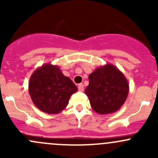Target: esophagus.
<instances>
[{"instance_id":"esophagus-1","label":"esophagus","mask_w":158,"mask_h":158,"mask_svg":"<svg viewBox=\"0 0 158 158\" xmlns=\"http://www.w3.org/2000/svg\"><path fill=\"white\" fill-rule=\"evenodd\" d=\"M78 89H79V91H80V92H83L84 90V85L82 83H80L79 84V85H78Z\"/></svg>"}]
</instances>
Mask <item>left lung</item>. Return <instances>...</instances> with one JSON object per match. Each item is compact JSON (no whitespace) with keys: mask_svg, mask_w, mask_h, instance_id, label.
<instances>
[{"mask_svg":"<svg viewBox=\"0 0 158 158\" xmlns=\"http://www.w3.org/2000/svg\"><path fill=\"white\" fill-rule=\"evenodd\" d=\"M85 90L92 109L100 114H111L126 101L129 85L123 73L110 63L96 68L89 76Z\"/></svg>","mask_w":158,"mask_h":158,"instance_id":"obj_1","label":"left lung"}]
</instances>
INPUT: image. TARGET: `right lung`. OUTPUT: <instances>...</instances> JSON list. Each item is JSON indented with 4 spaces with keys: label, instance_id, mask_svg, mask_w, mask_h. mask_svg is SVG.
<instances>
[{
    "label": "right lung",
    "instance_id": "add662e5",
    "mask_svg": "<svg viewBox=\"0 0 158 158\" xmlns=\"http://www.w3.org/2000/svg\"><path fill=\"white\" fill-rule=\"evenodd\" d=\"M28 89L33 104L47 114L61 112L69 104L70 96L78 91L60 68L50 63H46L33 72Z\"/></svg>",
    "mask_w": 158,
    "mask_h": 158
}]
</instances>
